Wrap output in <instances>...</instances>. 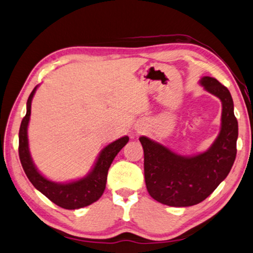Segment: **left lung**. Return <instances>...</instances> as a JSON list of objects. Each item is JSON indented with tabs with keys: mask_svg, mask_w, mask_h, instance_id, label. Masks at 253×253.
<instances>
[{
	"mask_svg": "<svg viewBox=\"0 0 253 253\" xmlns=\"http://www.w3.org/2000/svg\"><path fill=\"white\" fill-rule=\"evenodd\" d=\"M201 84L222 104L220 132L209 150L183 157L145 136L139 138L148 193L165 205L186 207L203 202L226 179L236 159L238 122L230 92L215 78H202Z\"/></svg>",
	"mask_w": 253,
	"mask_h": 253,
	"instance_id": "obj_1",
	"label": "left lung"
}]
</instances>
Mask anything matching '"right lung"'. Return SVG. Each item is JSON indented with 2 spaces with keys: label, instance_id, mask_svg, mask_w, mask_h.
Instances as JSON below:
<instances>
[{
  "label": "right lung",
  "instance_id": "obj_1",
  "mask_svg": "<svg viewBox=\"0 0 253 253\" xmlns=\"http://www.w3.org/2000/svg\"><path fill=\"white\" fill-rule=\"evenodd\" d=\"M37 86L34 88L27 100V112L19 128L18 155L22 167L28 180L36 189L48 197L54 204L66 210H78L96 202L104 193L106 186L107 172L114 158L129 140L127 136L110 143L101 151L93 170L86 176L70 183H56L47 180L35 167L28 148L27 127L31 117L32 100Z\"/></svg>",
  "mask_w": 253,
  "mask_h": 253
}]
</instances>
